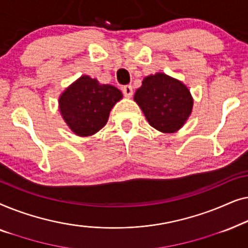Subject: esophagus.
Masks as SVG:
<instances>
[{
  "mask_svg": "<svg viewBox=\"0 0 248 248\" xmlns=\"http://www.w3.org/2000/svg\"><path fill=\"white\" fill-rule=\"evenodd\" d=\"M123 93L125 97H132V94H133V87L131 86V84H126V86L123 87Z\"/></svg>",
  "mask_w": 248,
  "mask_h": 248,
  "instance_id": "1",
  "label": "esophagus"
}]
</instances>
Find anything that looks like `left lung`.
<instances>
[{
  "label": "left lung",
  "mask_w": 248,
  "mask_h": 248,
  "mask_svg": "<svg viewBox=\"0 0 248 248\" xmlns=\"http://www.w3.org/2000/svg\"><path fill=\"white\" fill-rule=\"evenodd\" d=\"M149 124L164 133L179 130L192 111L193 99L181 81L164 73L149 76L134 94Z\"/></svg>",
  "instance_id": "8db88e82"
}]
</instances>
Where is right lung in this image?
<instances>
[{"label":"right lung","instance_id":"1","mask_svg":"<svg viewBox=\"0 0 248 248\" xmlns=\"http://www.w3.org/2000/svg\"><path fill=\"white\" fill-rule=\"evenodd\" d=\"M122 97L117 88L83 76L62 93L60 110L74 133L88 137L106 125L110 109Z\"/></svg>","mask_w":248,"mask_h":248}]
</instances>
